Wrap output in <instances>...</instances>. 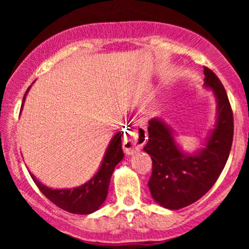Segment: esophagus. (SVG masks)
<instances>
[{"mask_svg": "<svg viewBox=\"0 0 249 249\" xmlns=\"http://www.w3.org/2000/svg\"><path fill=\"white\" fill-rule=\"evenodd\" d=\"M142 142L139 141L138 136L136 134H130V136H124L123 138V148L125 153L133 154L136 151H138L142 147Z\"/></svg>", "mask_w": 249, "mask_h": 249, "instance_id": "esophagus-1", "label": "esophagus"}]
</instances>
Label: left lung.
<instances>
[{
    "label": "left lung",
    "mask_w": 249,
    "mask_h": 249,
    "mask_svg": "<svg viewBox=\"0 0 249 249\" xmlns=\"http://www.w3.org/2000/svg\"><path fill=\"white\" fill-rule=\"evenodd\" d=\"M204 85L216 101V122L205 147L192 154L178 146L170 125L160 118L148 122L144 151L152 159L148 188L154 201L168 210H180L205 196L224 170L233 142V112L227 93L208 68H204ZM142 131V130H141ZM144 142V138H142Z\"/></svg>",
    "instance_id": "obj_1"
}]
</instances>
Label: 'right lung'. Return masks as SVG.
I'll use <instances>...</instances> for the list:
<instances>
[{
  "mask_svg": "<svg viewBox=\"0 0 249 249\" xmlns=\"http://www.w3.org/2000/svg\"><path fill=\"white\" fill-rule=\"evenodd\" d=\"M29 89L30 87L28 88V90L24 93L22 107H23L25 96H27ZM122 134L123 133L118 132L113 136L107 151H105L104 157H103L99 170L97 171V173L92 178L85 184L81 185V186L75 188H62V190L55 188L53 190V188L43 185L30 172L31 178L37 185V187L39 188V191L51 202H53L56 206L62 208V210L73 214H91L96 212L104 204L105 199H107L110 179L113 171H115V167L124 158L121 139Z\"/></svg>",
  "mask_w": 249,
  "mask_h": 249,
  "instance_id": "right-lung-1",
  "label": "right lung"
}]
</instances>
